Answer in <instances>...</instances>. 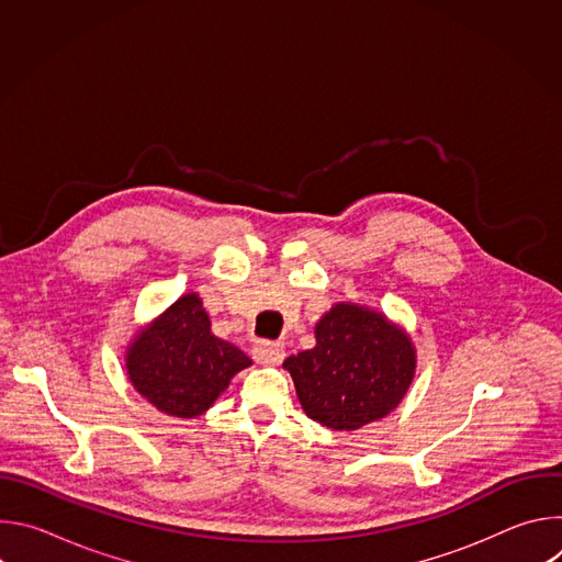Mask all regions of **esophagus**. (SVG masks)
Wrapping results in <instances>:
<instances>
[{"label":"esophagus","mask_w":562,"mask_h":562,"mask_svg":"<svg viewBox=\"0 0 562 562\" xmlns=\"http://www.w3.org/2000/svg\"><path fill=\"white\" fill-rule=\"evenodd\" d=\"M284 349L276 342H269V340H262L254 347V358L256 362L260 364H280L284 360Z\"/></svg>","instance_id":"34e87169"}]
</instances>
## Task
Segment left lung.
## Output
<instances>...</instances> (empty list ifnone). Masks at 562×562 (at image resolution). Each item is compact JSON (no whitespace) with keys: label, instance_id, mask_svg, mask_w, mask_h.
Listing matches in <instances>:
<instances>
[{"label":"left lung","instance_id":"1","mask_svg":"<svg viewBox=\"0 0 562 562\" xmlns=\"http://www.w3.org/2000/svg\"><path fill=\"white\" fill-rule=\"evenodd\" d=\"M317 345L284 360L306 416L338 431L360 429L397 407L416 356L380 313L336 304L315 327Z\"/></svg>","mask_w":562,"mask_h":562}]
</instances>
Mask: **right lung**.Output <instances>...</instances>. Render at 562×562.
Here are the masks:
<instances>
[{
    "label": "right lung",
    "instance_id": "right-lung-1",
    "mask_svg": "<svg viewBox=\"0 0 562 562\" xmlns=\"http://www.w3.org/2000/svg\"><path fill=\"white\" fill-rule=\"evenodd\" d=\"M249 364V356L211 334L195 293L155 319L126 356L133 386L159 412L178 418L202 416L231 378Z\"/></svg>",
    "mask_w": 562,
    "mask_h": 562
}]
</instances>
